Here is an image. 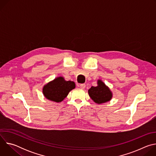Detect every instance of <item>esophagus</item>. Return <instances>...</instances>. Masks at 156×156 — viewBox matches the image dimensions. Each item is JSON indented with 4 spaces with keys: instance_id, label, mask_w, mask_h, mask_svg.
Instances as JSON below:
<instances>
[{
    "instance_id": "obj_1",
    "label": "esophagus",
    "mask_w": 156,
    "mask_h": 156,
    "mask_svg": "<svg viewBox=\"0 0 156 156\" xmlns=\"http://www.w3.org/2000/svg\"><path fill=\"white\" fill-rule=\"evenodd\" d=\"M80 88H81V89H84L85 87H86V85H85V84H80Z\"/></svg>"
}]
</instances>
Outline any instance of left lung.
<instances>
[{
  "label": "left lung",
  "mask_w": 156,
  "mask_h": 156,
  "mask_svg": "<svg viewBox=\"0 0 156 156\" xmlns=\"http://www.w3.org/2000/svg\"><path fill=\"white\" fill-rule=\"evenodd\" d=\"M97 83V86H91L88 90V94L91 99L98 104L110 101L113 96L110 88L101 80H98Z\"/></svg>",
  "instance_id": "1"
}]
</instances>
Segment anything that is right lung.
I'll use <instances>...</instances> for the list:
<instances>
[{"instance_id": "1", "label": "right lung", "mask_w": 156, "mask_h": 156, "mask_svg": "<svg viewBox=\"0 0 156 156\" xmlns=\"http://www.w3.org/2000/svg\"><path fill=\"white\" fill-rule=\"evenodd\" d=\"M75 88V83L73 81H66L63 77L58 76L44 86L42 93L47 99L60 102Z\"/></svg>"}]
</instances>
